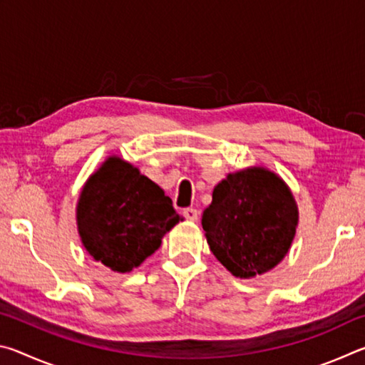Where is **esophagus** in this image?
I'll return each mask as SVG.
<instances>
[{
	"mask_svg": "<svg viewBox=\"0 0 365 365\" xmlns=\"http://www.w3.org/2000/svg\"><path fill=\"white\" fill-rule=\"evenodd\" d=\"M183 215H185V219H187V220L196 222V220H197V215H200V212H197L195 207H187V209H183Z\"/></svg>",
	"mask_w": 365,
	"mask_h": 365,
	"instance_id": "1",
	"label": "esophagus"
}]
</instances>
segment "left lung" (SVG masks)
Segmentation results:
<instances>
[{
	"mask_svg": "<svg viewBox=\"0 0 365 365\" xmlns=\"http://www.w3.org/2000/svg\"><path fill=\"white\" fill-rule=\"evenodd\" d=\"M212 255L240 279L269 272L287 256L298 225V206L282 178L264 168L228 174L202 212Z\"/></svg>",
	"mask_w": 365,
	"mask_h": 365,
	"instance_id": "8db88e82",
	"label": "left lung"
}]
</instances>
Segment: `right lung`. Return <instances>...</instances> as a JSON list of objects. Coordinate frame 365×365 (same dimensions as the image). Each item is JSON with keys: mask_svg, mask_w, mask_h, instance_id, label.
Here are the masks:
<instances>
[{"mask_svg": "<svg viewBox=\"0 0 365 365\" xmlns=\"http://www.w3.org/2000/svg\"><path fill=\"white\" fill-rule=\"evenodd\" d=\"M172 200L125 160H104L80 193L77 227L88 255L110 270L130 272L178 224Z\"/></svg>", "mask_w": 365, "mask_h": 365, "instance_id": "1", "label": "right lung"}]
</instances>
